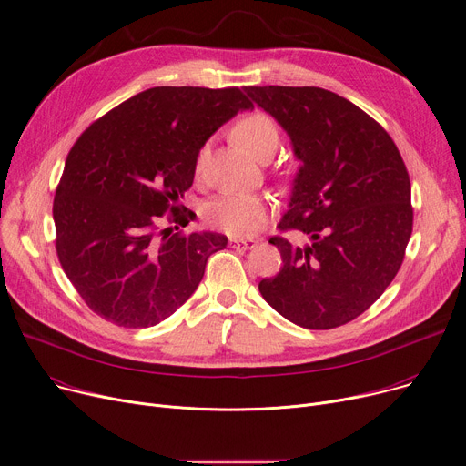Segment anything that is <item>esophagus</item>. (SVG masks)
Returning a JSON list of instances; mask_svg holds the SVG:
<instances>
[{"label": "esophagus", "mask_w": 466, "mask_h": 466, "mask_svg": "<svg viewBox=\"0 0 466 466\" xmlns=\"http://www.w3.org/2000/svg\"><path fill=\"white\" fill-rule=\"evenodd\" d=\"M229 244L237 250H250L256 246V240L254 238H231Z\"/></svg>", "instance_id": "obj_1"}]
</instances>
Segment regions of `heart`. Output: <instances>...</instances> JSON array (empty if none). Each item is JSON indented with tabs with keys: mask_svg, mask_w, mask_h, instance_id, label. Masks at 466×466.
I'll use <instances>...</instances> for the list:
<instances>
[{
	"mask_svg": "<svg viewBox=\"0 0 466 466\" xmlns=\"http://www.w3.org/2000/svg\"><path fill=\"white\" fill-rule=\"evenodd\" d=\"M233 139L259 161L275 156L280 145V133L275 120L261 113L242 116L233 127ZM207 156L201 148L196 161L199 173ZM203 216L210 228L224 231L229 237L254 235L268 216V201L258 194H222L203 207Z\"/></svg>",
	"mask_w": 466,
	"mask_h": 466,
	"instance_id": "b5f03b06",
	"label": "heart"
}]
</instances>
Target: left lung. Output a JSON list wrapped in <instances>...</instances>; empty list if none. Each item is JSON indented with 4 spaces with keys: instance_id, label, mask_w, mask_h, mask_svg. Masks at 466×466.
Instances as JSON below:
<instances>
[{
    "instance_id": "left-lung-1",
    "label": "left lung",
    "mask_w": 466,
    "mask_h": 466,
    "mask_svg": "<svg viewBox=\"0 0 466 466\" xmlns=\"http://www.w3.org/2000/svg\"><path fill=\"white\" fill-rule=\"evenodd\" d=\"M244 92L289 135L300 161L279 224L310 244L270 237L280 272L259 282L267 303L305 329L363 314L399 272L412 235L410 177L390 133L351 101L316 86Z\"/></svg>"
}]
</instances>
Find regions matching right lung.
I'll return each mask as SVG.
<instances>
[{
	"label": "right lung",
	"instance_id": "right-lung-1",
	"mask_svg": "<svg viewBox=\"0 0 466 466\" xmlns=\"http://www.w3.org/2000/svg\"><path fill=\"white\" fill-rule=\"evenodd\" d=\"M252 101L238 88L156 86L129 97L82 133L54 196L56 254L82 300L120 327H152L194 293L220 233L184 228L178 205L194 184L208 137Z\"/></svg>",
	"mask_w": 466,
	"mask_h": 466
}]
</instances>
